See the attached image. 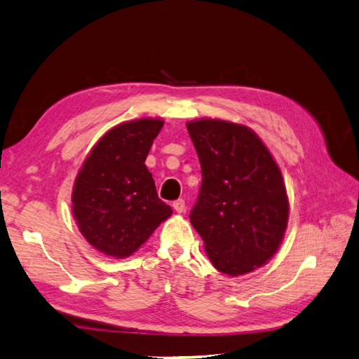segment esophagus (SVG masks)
Here are the masks:
<instances>
[{
    "label": "esophagus",
    "mask_w": 359,
    "mask_h": 359,
    "mask_svg": "<svg viewBox=\"0 0 359 359\" xmlns=\"http://www.w3.org/2000/svg\"><path fill=\"white\" fill-rule=\"evenodd\" d=\"M172 208H174V211H176V212H179V214H183V212H185V210H187L185 200H183V198H179V200H176V202L172 203Z\"/></svg>",
    "instance_id": "34e87169"
}]
</instances>
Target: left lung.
Listing matches in <instances>:
<instances>
[{"mask_svg":"<svg viewBox=\"0 0 359 359\" xmlns=\"http://www.w3.org/2000/svg\"><path fill=\"white\" fill-rule=\"evenodd\" d=\"M187 128L202 166V185L189 220L208 258L231 277L262 268L280 248L289 219L277 162L245 125L198 119Z\"/></svg>","mask_w":359,"mask_h":359,"instance_id":"left-lung-1","label":"left lung"}]
</instances>
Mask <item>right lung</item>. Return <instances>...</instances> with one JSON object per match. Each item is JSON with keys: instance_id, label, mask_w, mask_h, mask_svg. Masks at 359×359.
I'll return each mask as SVG.
<instances>
[{"instance_id": "add662e5", "label": "right lung", "mask_w": 359, "mask_h": 359, "mask_svg": "<svg viewBox=\"0 0 359 359\" xmlns=\"http://www.w3.org/2000/svg\"><path fill=\"white\" fill-rule=\"evenodd\" d=\"M162 127V119L151 118L116 125L97 140L74 180L73 217L88 243L108 257H130L172 214L145 165Z\"/></svg>"}]
</instances>
